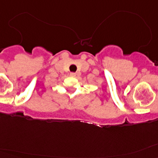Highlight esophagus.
<instances>
[{"label": "esophagus", "mask_w": 158, "mask_h": 158, "mask_svg": "<svg viewBox=\"0 0 158 158\" xmlns=\"http://www.w3.org/2000/svg\"><path fill=\"white\" fill-rule=\"evenodd\" d=\"M76 75L77 74L75 73H70V76L71 77H76Z\"/></svg>", "instance_id": "esophagus-1"}]
</instances>
